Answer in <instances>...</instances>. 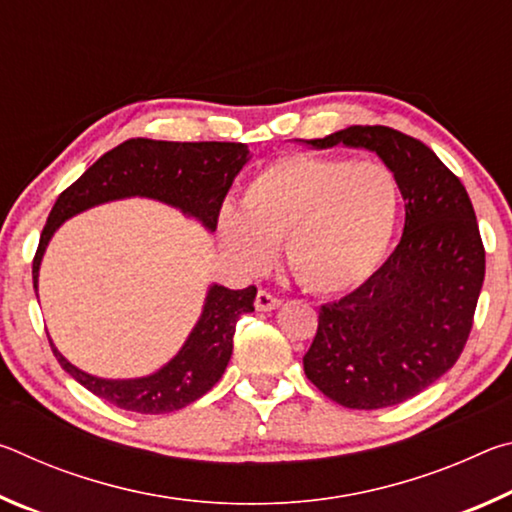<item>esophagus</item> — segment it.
Wrapping results in <instances>:
<instances>
[{"label":"esophagus","mask_w":512,"mask_h":512,"mask_svg":"<svg viewBox=\"0 0 512 512\" xmlns=\"http://www.w3.org/2000/svg\"><path fill=\"white\" fill-rule=\"evenodd\" d=\"M280 305H282V300L277 298V296H273L271 291H266V289H259L257 291V298H255L257 311H273V309H277Z\"/></svg>","instance_id":"34e87169"}]
</instances>
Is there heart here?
I'll list each match as a JSON object with an SVG mask.
<instances>
[{
    "mask_svg": "<svg viewBox=\"0 0 512 512\" xmlns=\"http://www.w3.org/2000/svg\"><path fill=\"white\" fill-rule=\"evenodd\" d=\"M400 185L375 160L291 153L266 164L225 207L219 232L241 266L259 271L284 244L293 277L314 293H341L377 271L395 235Z\"/></svg>",
    "mask_w": 512,
    "mask_h": 512,
    "instance_id": "1",
    "label": "heart"
}]
</instances>
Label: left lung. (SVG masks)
Wrapping results in <instances>:
<instances>
[{
    "label": "left lung",
    "mask_w": 512,
    "mask_h": 512,
    "mask_svg": "<svg viewBox=\"0 0 512 512\" xmlns=\"http://www.w3.org/2000/svg\"><path fill=\"white\" fill-rule=\"evenodd\" d=\"M316 149L375 151L406 201L400 244L359 289L318 309L305 375L348 409H384L440 379L470 339L485 248L470 196L427 144L388 126H350Z\"/></svg>",
    "instance_id": "left-lung-1"
}]
</instances>
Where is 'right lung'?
I'll list each match as a JSON object with an SVG mask.
<instances>
[{"label":"right lung","mask_w":512,"mask_h":512,"mask_svg":"<svg viewBox=\"0 0 512 512\" xmlns=\"http://www.w3.org/2000/svg\"><path fill=\"white\" fill-rule=\"evenodd\" d=\"M246 160L248 149L241 142H158L137 137L119 144L101 155L51 207L33 257V287L38 291L40 259L58 225L92 205L124 196H149L180 207L214 230L232 180ZM255 296V287L232 291L214 284L207 293L203 316L183 350L151 377L124 381L92 377L74 368L51 339L49 345L65 372L117 409L149 415L171 413L196 402L221 379L232 354L237 320L241 314L255 311Z\"/></svg>","instance_id":"obj_1"}]
</instances>
